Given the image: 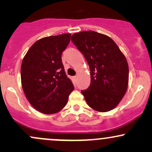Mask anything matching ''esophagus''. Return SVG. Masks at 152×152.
Masks as SVG:
<instances>
[{
    "label": "esophagus",
    "mask_w": 152,
    "mask_h": 152,
    "mask_svg": "<svg viewBox=\"0 0 152 152\" xmlns=\"http://www.w3.org/2000/svg\"><path fill=\"white\" fill-rule=\"evenodd\" d=\"M73 78H74V80L75 81H77V76H74V77H73Z\"/></svg>",
    "instance_id": "34e87169"
}]
</instances>
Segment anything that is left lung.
Returning <instances> with one entry per match:
<instances>
[{
	"label": "left lung",
	"mask_w": 152,
	"mask_h": 152,
	"mask_svg": "<svg viewBox=\"0 0 152 152\" xmlns=\"http://www.w3.org/2000/svg\"><path fill=\"white\" fill-rule=\"evenodd\" d=\"M71 40L89 66L90 86L81 91L87 104L101 112L114 109L128 86L129 66L124 54L111 38L95 31L76 33Z\"/></svg>",
	"instance_id": "left-lung-1"
}]
</instances>
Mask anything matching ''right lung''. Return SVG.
<instances>
[{"label": "right lung", "mask_w": 152, "mask_h": 152, "mask_svg": "<svg viewBox=\"0 0 152 152\" xmlns=\"http://www.w3.org/2000/svg\"><path fill=\"white\" fill-rule=\"evenodd\" d=\"M71 36L64 34L38 40L22 61L20 78L24 94L31 105L43 114L61 111L74 89L61 59Z\"/></svg>", "instance_id": "obj_1"}]
</instances>
